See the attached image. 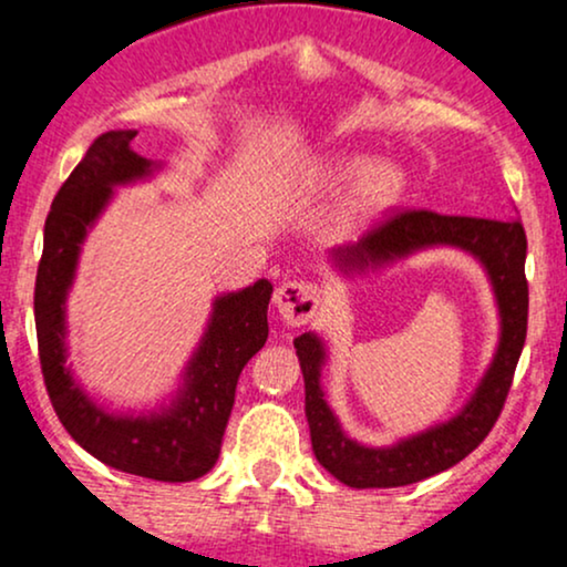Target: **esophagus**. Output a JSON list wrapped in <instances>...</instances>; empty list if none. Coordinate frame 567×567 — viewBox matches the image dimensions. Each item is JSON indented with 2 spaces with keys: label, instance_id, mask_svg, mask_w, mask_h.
Instances as JSON below:
<instances>
[{
  "label": "esophagus",
  "instance_id": "34e87169",
  "mask_svg": "<svg viewBox=\"0 0 567 567\" xmlns=\"http://www.w3.org/2000/svg\"><path fill=\"white\" fill-rule=\"evenodd\" d=\"M317 303H320V292L309 282H282L275 292V306L279 320L288 324H306L317 315Z\"/></svg>",
  "mask_w": 567,
  "mask_h": 567
}]
</instances>
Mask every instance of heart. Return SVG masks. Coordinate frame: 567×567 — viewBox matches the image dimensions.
I'll return each mask as SVG.
<instances>
[{"label": "heart", "instance_id": "obj_1", "mask_svg": "<svg viewBox=\"0 0 567 567\" xmlns=\"http://www.w3.org/2000/svg\"><path fill=\"white\" fill-rule=\"evenodd\" d=\"M324 178L336 186L354 181L349 194V213L354 218L379 216V213L394 207L408 186V175L394 159H338L324 171Z\"/></svg>", "mask_w": 567, "mask_h": 567}]
</instances>
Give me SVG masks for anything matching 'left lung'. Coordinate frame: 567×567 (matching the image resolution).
Segmentation results:
<instances>
[{
  "mask_svg": "<svg viewBox=\"0 0 567 567\" xmlns=\"http://www.w3.org/2000/svg\"><path fill=\"white\" fill-rule=\"evenodd\" d=\"M434 247H453L483 266L498 309L496 351L487 362L483 379L451 419L394 440L392 445H365L349 437L330 402L324 400L322 368L328 365L324 338L309 330L292 341L303 373L311 447L324 470L349 487H400L451 470L487 437L509 394L514 368L523 354L525 330H528V282H525L528 239L517 218L437 216L429 210L400 213L357 243L333 247L328 258L343 279H354Z\"/></svg>",
  "mask_w": 567,
  "mask_h": 567,
  "instance_id": "obj_1",
  "label": "left lung"
}]
</instances>
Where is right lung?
Here are the masks:
<instances>
[{
    "instance_id": "1",
    "label": "right lung",
    "mask_w": 567,
    "mask_h": 567,
    "mask_svg": "<svg viewBox=\"0 0 567 567\" xmlns=\"http://www.w3.org/2000/svg\"><path fill=\"white\" fill-rule=\"evenodd\" d=\"M135 135V130H109L95 138L55 194L34 290L39 362L58 419L90 455L138 477L192 483L216 466L239 373L269 338L271 282L258 279L213 298L205 333L181 370L178 389L154 408L120 410L84 389L69 362V292L82 245L116 188L146 184L165 171V162L133 152Z\"/></svg>"
}]
</instances>
